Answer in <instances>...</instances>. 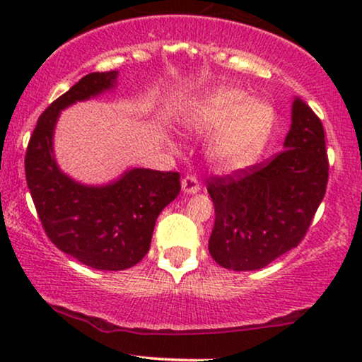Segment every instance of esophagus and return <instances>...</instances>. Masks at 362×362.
Returning <instances> with one entry per match:
<instances>
[{
	"label": "esophagus",
	"instance_id": "34e87169",
	"mask_svg": "<svg viewBox=\"0 0 362 362\" xmlns=\"http://www.w3.org/2000/svg\"><path fill=\"white\" fill-rule=\"evenodd\" d=\"M201 190V185H199L197 178L194 175H187L184 180H182V192L187 195H194Z\"/></svg>",
	"mask_w": 362,
	"mask_h": 362
}]
</instances>
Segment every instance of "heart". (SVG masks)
I'll return each mask as SVG.
<instances>
[{
	"label": "heart",
	"instance_id": "heart-1",
	"mask_svg": "<svg viewBox=\"0 0 362 362\" xmlns=\"http://www.w3.org/2000/svg\"><path fill=\"white\" fill-rule=\"evenodd\" d=\"M277 114L272 103L247 91L219 86L187 107L184 127L197 136L213 134L207 155L221 172H240L260 160L272 138Z\"/></svg>",
	"mask_w": 362,
	"mask_h": 362
}]
</instances>
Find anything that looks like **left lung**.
Listing matches in <instances>:
<instances>
[{
  "mask_svg": "<svg viewBox=\"0 0 362 362\" xmlns=\"http://www.w3.org/2000/svg\"><path fill=\"white\" fill-rule=\"evenodd\" d=\"M327 180L322 120L296 97L284 151L267 165L207 185L216 213L209 238L216 264L257 271L298 247L323 201Z\"/></svg>",
  "mask_w": 362,
  "mask_h": 362,
  "instance_id": "left-lung-1",
  "label": "left lung"
}]
</instances>
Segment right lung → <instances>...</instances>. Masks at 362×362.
Listing matches in <instances>:
<instances>
[{"label":"right lung","instance_id":"1","mask_svg":"<svg viewBox=\"0 0 362 362\" xmlns=\"http://www.w3.org/2000/svg\"><path fill=\"white\" fill-rule=\"evenodd\" d=\"M119 71L90 73L37 120L25 156V175L45 233L61 252L98 271H124L143 260L161 211L180 192L177 172L127 168L102 185L74 180L54 155L61 112L115 90Z\"/></svg>","mask_w":362,"mask_h":362}]
</instances>
